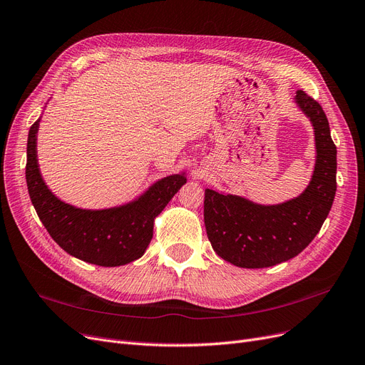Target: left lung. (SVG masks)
<instances>
[{"label": "left lung", "instance_id": "1", "mask_svg": "<svg viewBox=\"0 0 365 365\" xmlns=\"http://www.w3.org/2000/svg\"><path fill=\"white\" fill-rule=\"evenodd\" d=\"M297 105L314 127L316 166L304 193L280 205H257L207 188L203 220L214 252L241 268H268L299 255L322 227L337 190V148L327 115L314 98L297 91Z\"/></svg>", "mask_w": 365, "mask_h": 365}]
</instances>
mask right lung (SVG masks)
<instances>
[{"label":"right lung","mask_w":365,"mask_h":365,"mask_svg":"<svg viewBox=\"0 0 365 365\" xmlns=\"http://www.w3.org/2000/svg\"><path fill=\"white\" fill-rule=\"evenodd\" d=\"M37 130L38 121L28 133L25 177L36 212L52 240L68 255L100 267H120L139 259L153 238L154 218L185 184L184 173L157 181L138 200L118 208H75L55 197L41 178Z\"/></svg>","instance_id":"1"}]
</instances>
